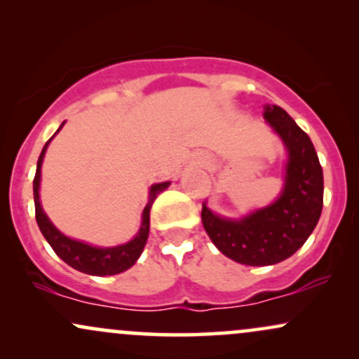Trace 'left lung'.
Listing matches in <instances>:
<instances>
[{
    "label": "left lung",
    "mask_w": 359,
    "mask_h": 359,
    "mask_svg": "<svg viewBox=\"0 0 359 359\" xmlns=\"http://www.w3.org/2000/svg\"><path fill=\"white\" fill-rule=\"evenodd\" d=\"M263 118L287 150L280 196L266 208L240 219L217 216L205 203L201 214L205 233L216 248L250 266L275 265L292 257L314 231L324 197L323 167L309 135L280 106L266 104Z\"/></svg>",
    "instance_id": "obj_1"
}]
</instances>
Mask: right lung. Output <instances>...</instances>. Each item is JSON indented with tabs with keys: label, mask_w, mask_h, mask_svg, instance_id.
Listing matches in <instances>:
<instances>
[{
	"label": "right lung",
	"mask_w": 359,
	"mask_h": 359,
	"mask_svg": "<svg viewBox=\"0 0 359 359\" xmlns=\"http://www.w3.org/2000/svg\"><path fill=\"white\" fill-rule=\"evenodd\" d=\"M65 123V121H64ZM62 123L60 128L64 126ZM59 130L55 131V135L59 133ZM53 135V137H55ZM52 137V138H53ZM52 138L45 143L42 154L39 156V162H36V172L34 179V201H35V217L36 224H39L40 231H42L43 238L48 241V245L52 246V250L59 255V258L64 259L69 266L82 271V273L88 275H96V277H106V275H116L121 273L137 263V259L142 255L143 248H145L148 233H150V209L154 201L156 199L160 192H163L170 185V182H160L154 184L150 187V194H148V204L145 205L142 214V226H140L137 236L128 243L118 246H109V248H102V246H93L89 243L72 240V238L65 236L64 233H60L59 229L53 226V222L48 219V216L45 214L40 204V175H42V163L45 151H47L48 143L52 142Z\"/></svg>",
	"instance_id": "obj_1"
}]
</instances>
